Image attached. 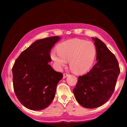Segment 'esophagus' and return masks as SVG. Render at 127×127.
I'll list each match as a JSON object with an SVG mask.
<instances>
[{
    "instance_id": "esophagus-1",
    "label": "esophagus",
    "mask_w": 127,
    "mask_h": 127,
    "mask_svg": "<svg viewBox=\"0 0 127 127\" xmlns=\"http://www.w3.org/2000/svg\"><path fill=\"white\" fill-rule=\"evenodd\" d=\"M68 76V74L64 73V74H63V79H65V78H66Z\"/></svg>"
}]
</instances>
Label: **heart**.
I'll list each match as a JSON object with an SVG mask.
<instances>
[{
  "mask_svg": "<svg viewBox=\"0 0 127 127\" xmlns=\"http://www.w3.org/2000/svg\"><path fill=\"white\" fill-rule=\"evenodd\" d=\"M58 55L53 53L52 58L58 65L65 66L66 61L75 74H83L90 70L96 56L93 42L84 40L72 39L65 41L58 47Z\"/></svg>",
  "mask_w": 127,
  "mask_h": 127,
  "instance_id": "b5f03b06",
  "label": "heart"
}]
</instances>
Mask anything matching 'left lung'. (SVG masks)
Returning a JSON list of instances; mask_svg holds the SVG:
<instances>
[{
  "mask_svg": "<svg viewBox=\"0 0 127 127\" xmlns=\"http://www.w3.org/2000/svg\"><path fill=\"white\" fill-rule=\"evenodd\" d=\"M96 52V63L87 74L78 77L73 90L77 101L85 108L94 109L109 100L115 90L120 69L115 56L104 43L92 37Z\"/></svg>",
  "mask_w": 127,
  "mask_h": 127,
  "instance_id": "8db88e82",
  "label": "left lung"
}]
</instances>
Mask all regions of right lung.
<instances>
[{
	"label": "right lung",
	"mask_w": 127,
	"mask_h": 127,
	"mask_svg": "<svg viewBox=\"0 0 127 127\" xmlns=\"http://www.w3.org/2000/svg\"><path fill=\"white\" fill-rule=\"evenodd\" d=\"M61 37L51 36L36 40L20 54L12 71L16 96L26 108L41 110L46 108L55 96L57 85L63 74L54 70L51 50Z\"/></svg>",
	"instance_id": "add662e5"
}]
</instances>
